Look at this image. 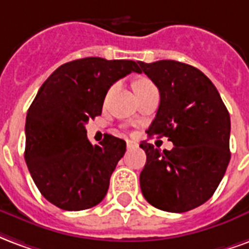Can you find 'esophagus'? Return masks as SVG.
Segmentation results:
<instances>
[{"label": "esophagus", "instance_id": "esophagus-1", "mask_svg": "<svg viewBox=\"0 0 249 249\" xmlns=\"http://www.w3.org/2000/svg\"><path fill=\"white\" fill-rule=\"evenodd\" d=\"M137 142H135V141H132V140H126V148L128 149H136L137 148Z\"/></svg>", "mask_w": 249, "mask_h": 249}]
</instances>
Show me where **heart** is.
Returning <instances> with one entry per match:
<instances>
[{
    "mask_svg": "<svg viewBox=\"0 0 249 249\" xmlns=\"http://www.w3.org/2000/svg\"><path fill=\"white\" fill-rule=\"evenodd\" d=\"M152 82L148 81V80H139V81L135 84V89L137 88H141V87H146V85H151Z\"/></svg>",
    "mask_w": 249,
    "mask_h": 249,
    "instance_id": "b5f03b06",
    "label": "heart"
}]
</instances>
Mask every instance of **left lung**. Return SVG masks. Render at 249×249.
I'll list each match as a JSON object with an SVG mask.
<instances>
[{
    "mask_svg": "<svg viewBox=\"0 0 249 249\" xmlns=\"http://www.w3.org/2000/svg\"><path fill=\"white\" fill-rule=\"evenodd\" d=\"M160 92L148 136H165L171 151L142 141L146 162L140 173L148 203L181 213L212 197L230 164L231 119L217 89L195 66L173 61L139 62Z\"/></svg>",
    "mask_w": 249,
    "mask_h": 249,
    "instance_id": "8db88e82",
    "label": "left lung"
}]
</instances>
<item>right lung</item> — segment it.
Returning a JSON list of instances; mask_svg holds the SVG:
<instances>
[{
    "mask_svg": "<svg viewBox=\"0 0 249 249\" xmlns=\"http://www.w3.org/2000/svg\"><path fill=\"white\" fill-rule=\"evenodd\" d=\"M137 62L87 57L52 73L30 105L25 124V161L41 195L65 211L97 205L108 192L124 140L105 135L98 145L87 137L89 119L101 114L109 88Z\"/></svg>",
    "mask_w": 249,
    "mask_h": 249,
    "instance_id": "1",
    "label": "right lung"
}]
</instances>
